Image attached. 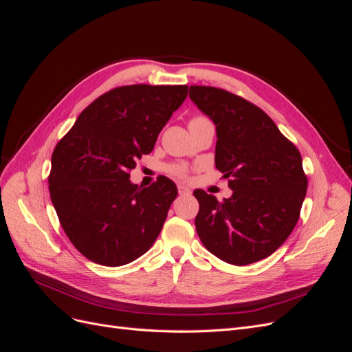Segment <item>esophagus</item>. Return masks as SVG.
I'll return each mask as SVG.
<instances>
[{"instance_id": "esophagus-1", "label": "esophagus", "mask_w": 352, "mask_h": 352, "mask_svg": "<svg viewBox=\"0 0 352 352\" xmlns=\"http://www.w3.org/2000/svg\"><path fill=\"white\" fill-rule=\"evenodd\" d=\"M177 190H179L180 195H189L190 194V188L186 186L185 184H179L177 185Z\"/></svg>"}]
</instances>
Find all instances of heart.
I'll return each instance as SVG.
<instances>
[{
  "instance_id": "heart-1",
  "label": "heart",
  "mask_w": 352,
  "mask_h": 352,
  "mask_svg": "<svg viewBox=\"0 0 352 352\" xmlns=\"http://www.w3.org/2000/svg\"><path fill=\"white\" fill-rule=\"evenodd\" d=\"M199 120H206V119H202V117H195V119L190 120V123H192V122H199ZM173 173H176V175H182V173H184V167L175 166V167H173Z\"/></svg>"
}]
</instances>
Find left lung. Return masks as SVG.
Masks as SVG:
<instances>
[{
  "instance_id": "left-lung-1",
  "label": "left lung",
  "mask_w": 352,
  "mask_h": 352,
  "mask_svg": "<svg viewBox=\"0 0 352 352\" xmlns=\"http://www.w3.org/2000/svg\"><path fill=\"white\" fill-rule=\"evenodd\" d=\"M189 98L216 126L214 163L232 189L223 201L194 190L201 242L229 264L269 257L300 217L307 192L300 151L267 114L238 95L194 85Z\"/></svg>"
}]
</instances>
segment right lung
Here are the masks:
<instances>
[{
    "label": "right lung",
    "mask_w": 352,
    "mask_h": 352,
    "mask_svg": "<svg viewBox=\"0 0 352 352\" xmlns=\"http://www.w3.org/2000/svg\"><path fill=\"white\" fill-rule=\"evenodd\" d=\"M186 95V85L116 88L89 104L57 144L51 201L67 238L88 260L117 267L153 247L177 188L166 176L138 188L129 170L154 150Z\"/></svg>",
    "instance_id": "add662e5"
}]
</instances>
